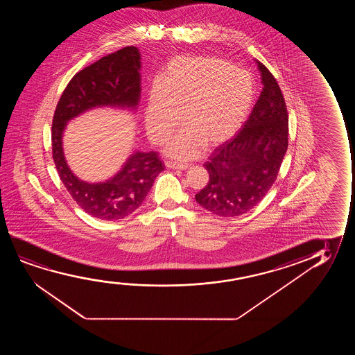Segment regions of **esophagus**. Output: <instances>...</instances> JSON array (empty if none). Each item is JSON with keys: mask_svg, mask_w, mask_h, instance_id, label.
Instances as JSON below:
<instances>
[{"mask_svg": "<svg viewBox=\"0 0 355 355\" xmlns=\"http://www.w3.org/2000/svg\"><path fill=\"white\" fill-rule=\"evenodd\" d=\"M166 166L172 170H187L189 166L187 164H180V162H175V161H166Z\"/></svg>", "mask_w": 355, "mask_h": 355, "instance_id": "obj_1", "label": "esophagus"}]
</instances>
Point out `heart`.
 <instances>
[{"label":"heart","mask_w":355,"mask_h":355,"mask_svg":"<svg viewBox=\"0 0 355 355\" xmlns=\"http://www.w3.org/2000/svg\"><path fill=\"white\" fill-rule=\"evenodd\" d=\"M254 101L251 75L214 57H180L166 69L153 88L146 110L150 141L162 144L178 126L184 127L168 143V155L189 160L202 146H214L236 133Z\"/></svg>","instance_id":"obj_1"}]
</instances>
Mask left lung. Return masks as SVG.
<instances>
[{
  "label": "left lung",
  "mask_w": 355,
  "mask_h": 355,
  "mask_svg": "<svg viewBox=\"0 0 355 355\" xmlns=\"http://www.w3.org/2000/svg\"><path fill=\"white\" fill-rule=\"evenodd\" d=\"M263 91L243 128L205 164L209 180L195 200L220 217L252 209L277 180L288 146L286 103L277 80L257 62Z\"/></svg>",
  "instance_id": "obj_1"
}]
</instances>
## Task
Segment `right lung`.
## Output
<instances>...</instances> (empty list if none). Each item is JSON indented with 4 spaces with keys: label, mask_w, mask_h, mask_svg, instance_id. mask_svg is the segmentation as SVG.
<instances>
[{
    "label": "right lung",
    "mask_w": 355,
    "mask_h": 355,
    "mask_svg": "<svg viewBox=\"0 0 355 355\" xmlns=\"http://www.w3.org/2000/svg\"><path fill=\"white\" fill-rule=\"evenodd\" d=\"M141 54L127 46L73 75L59 99L52 121V156L60 180L73 201L94 218L120 220L133 214L146 198L165 165L155 151L136 153L105 183L78 180L64 159L62 133L67 121L98 105L136 107L141 96Z\"/></svg>",
    "instance_id": "1"
}]
</instances>
